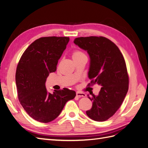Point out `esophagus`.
Returning a JSON list of instances; mask_svg holds the SVG:
<instances>
[{"mask_svg":"<svg viewBox=\"0 0 148 148\" xmlns=\"http://www.w3.org/2000/svg\"><path fill=\"white\" fill-rule=\"evenodd\" d=\"M76 95H77V96H78V97H82L86 96V94L83 93V92H78V91L77 92Z\"/></svg>","mask_w":148,"mask_h":148,"instance_id":"34e87169","label":"esophagus"}]
</instances>
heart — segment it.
<instances>
[{
    "mask_svg": "<svg viewBox=\"0 0 148 148\" xmlns=\"http://www.w3.org/2000/svg\"><path fill=\"white\" fill-rule=\"evenodd\" d=\"M83 56H84V53L79 50H74L72 52V53H71V57H72L73 60L77 59Z\"/></svg>",
    "mask_w": 148,
    "mask_h": 148,
    "instance_id": "heart-1",
    "label": "heart"
}]
</instances>
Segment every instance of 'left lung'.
I'll return each instance as SVG.
<instances>
[{"label": "left lung", "instance_id": "obj_1", "mask_svg": "<svg viewBox=\"0 0 148 148\" xmlns=\"http://www.w3.org/2000/svg\"><path fill=\"white\" fill-rule=\"evenodd\" d=\"M73 42L89 54L88 78L91 83L102 86L97 96H88L92 106L86 114L93 120L106 121L120 108L128 90V76L123 56L118 47L104 37H80Z\"/></svg>", "mask_w": 148, "mask_h": 148}]
</instances>
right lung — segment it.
<instances>
[{
  "instance_id": "add662e5",
  "label": "right lung",
  "mask_w": 148,
  "mask_h": 148,
  "mask_svg": "<svg viewBox=\"0 0 148 148\" xmlns=\"http://www.w3.org/2000/svg\"><path fill=\"white\" fill-rule=\"evenodd\" d=\"M69 37H43L31 43L17 65L15 81L21 106L33 119L48 123L59 116L66 102L76 96L67 88L49 92V73L56 71L58 60L69 41Z\"/></svg>"
}]
</instances>
